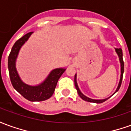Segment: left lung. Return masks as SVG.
<instances>
[{
	"label": "left lung",
	"mask_w": 131,
	"mask_h": 131,
	"mask_svg": "<svg viewBox=\"0 0 131 131\" xmlns=\"http://www.w3.org/2000/svg\"><path fill=\"white\" fill-rule=\"evenodd\" d=\"M116 53L118 54V57H119V61H120V63H121V78H120V81H119V83H118V85L116 90L115 93H116L117 91H118V89L120 88L121 85V82H122V79H123V74H124V60H123V52H122V50L121 48H116L115 49ZM74 84H75V87L77 88V92H78V94L81 97V98H82L83 100L87 102H95V103H102V102H104V101H106L107 99H109L110 97L106 99H103V100H94V99L89 98L88 97L85 96L81 92V91L79 88V86H78V84H77V74H75V77H74Z\"/></svg>",
	"instance_id": "obj_1"
}]
</instances>
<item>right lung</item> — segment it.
I'll list each match as a JSON object with an SVG mask.
<instances>
[{
	"label": "right lung",
	"mask_w": 131,
	"mask_h": 131,
	"mask_svg": "<svg viewBox=\"0 0 131 131\" xmlns=\"http://www.w3.org/2000/svg\"><path fill=\"white\" fill-rule=\"evenodd\" d=\"M32 33L29 32L25 34L14 44L8 57V70L12 85L24 98L31 102L44 101L50 98L54 93L57 81L66 69H54L42 83L36 86L27 85L21 81L16 69V60L21 47L29 39Z\"/></svg>",
	"instance_id": "add662e5"
}]
</instances>
